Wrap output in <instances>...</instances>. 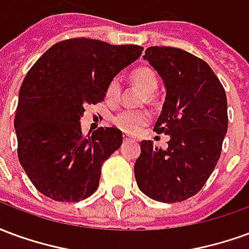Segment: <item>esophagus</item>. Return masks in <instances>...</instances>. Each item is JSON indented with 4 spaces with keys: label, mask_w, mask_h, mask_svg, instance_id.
<instances>
[{
    "label": "esophagus",
    "mask_w": 249,
    "mask_h": 249,
    "mask_svg": "<svg viewBox=\"0 0 249 249\" xmlns=\"http://www.w3.org/2000/svg\"><path fill=\"white\" fill-rule=\"evenodd\" d=\"M123 139H124L125 142H126V141H132V140H133V139H132V137H130V136H128V135L123 136Z\"/></svg>",
    "instance_id": "obj_1"
}]
</instances>
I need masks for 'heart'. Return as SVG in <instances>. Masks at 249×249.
Returning a JSON list of instances; mask_svg holds the SVG:
<instances>
[{
    "instance_id": "1",
    "label": "heart",
    "mask_w": 249,
    "mask_h": 249,
    "mask_svg": "<svg viewBox=\"0 0 249 249\" xmlns=\"http://www.w3.org/2000/svg\"><path fill=\"white\" fill-rule=\"evenodd\" d=\"M130 78L136 85H139L141 89L148 92V94H146L148 100L153 98V93L156 92L157 87H159V78H157L156 71L151 69V68H148V66H142V68H139V69L132 71ZM120 93H121L120 81L117 78H113L107 87L105 97L110 103H116L119 100ZM149 120H151V114L148 113L146 110L125 109V110H121L114 116L112 119V123L120 130H123L125 133H129V135H133V133H137L142 126H145L149 123Z\"/></svg>"
}]
</instances>
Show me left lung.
<instances>
[{"label":"left lung","mask_w":249,"mask_h":249,"mask_svg":"<svg viewBox=\"0 0 249 249\" xmlns=\"http://www.w3.org/2000/svg\"><path fill=\"white\" fill-rule=\"evenodd\" d=\"M142 57L165 87L155 130L169 141L167 149L141 141L136 181L156 201H184L204 187L219 161L228 129L225 90L207 62L183 49L151 46Z\"/></svg>","instance_id":"8db88e82"}]
</instances>
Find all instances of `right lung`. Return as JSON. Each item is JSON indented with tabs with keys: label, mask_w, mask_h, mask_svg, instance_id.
<instances>
[{
	"label": "right lung",
	"mask_w": 249,
	"mask_h": 249,
	"mask_svg": "<svg viewBox=\"0 0 249 249\" xmlns=\"http://www.w3.org/2000/svg\"><path fill=\"white\" fill-rule=\"evenodd\" d=\"M144 51L89 38L54 44L22 81L14 129L18 160L38 191L56 201H80L96 192L101 165L123 144L117 128L82 135L87 104L104 101L108 84Z\"/></svg>",
	"instance_id": "right-lung-1"
}]
</instances>
